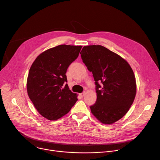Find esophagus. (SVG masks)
I'll use <instances>...</instances> for the list:
<instances>
[{
	"instance_id": "esophagus-1",
	"label": "esophagus",
	"mask_w": 160,
	"mask_h": 160,
	"mask_svg": "<svg viewBox=\"0 0 160 160\" xmlns=\"http://www.w3.org/2000/svg\"><path fill=\"white\" fill-rule=\"evenodd\" d=\"M85 94H86V92H82V93H80V97H83V96L85 95Z\"/></svg>"
}]
</instances>
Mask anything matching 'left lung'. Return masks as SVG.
I'll return each instance as SVG.
<instances>
[{"label":"left lung","instance_id":"8db88e82","mask_svg":"<svg viewBox=\"0 0 160 160\" xmlns=\"http://www.w3.org/2000/svg\"><path fill=\"white\" fill-rule=\"evenodd\" d=\"M80 54L95 81L97 98L91 111L102 123L112 124L125 115L134 102V72L125 59L102 46H84Z\"/></svg>","mask_w":160,"mask_h":160}]
</instances>
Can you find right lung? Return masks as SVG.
Returning a JSON list of instances; mask_svg holds the SVG:
<instances>
[{
    "mask_svg": "<svg viewBox=\"0 0 160 160\" xmlns=\"http://www.w3.org/2000/svg\"><path fill=\"white\" fill-rule=\"evenodd\" d=\"M82 46L59 45L40 54L30 68L27 79L29 97L38 112L49 120L68 114L77 94L69 89L66 73L78 57Z\"/></svg>",
    "mask_w": 160,
    "mask_h": 160,
    "instance_id": "add662e5",
    "label": "right lung"
}]
</instances>
